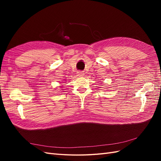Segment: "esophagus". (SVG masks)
Segmentation results:
<instances>
[{"instance_id": "1", "label": "esophagus", "mask_w": 161, "mask_h": 161, "mask_svg": "<svg viewBox=\"0 0 161 161\" xmlns=\"http://www.w3.org/2000/svg\"><path fill=\"white\" fill-rule=\"evenodd\" d=\"M85 73L83 72H81V71H79L77 72V75L78 76H83Z\"/></svg>"}]
</instances>
